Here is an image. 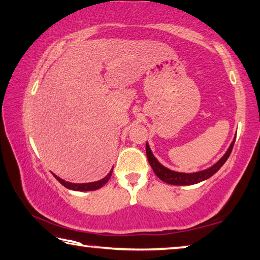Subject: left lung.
<instances>
[{
    "instance_id": "obj_1",
    "label": "left lung",
    "mask_w": 260,
    "mask_h": 260,
    "mask_svg": "<svg viewBox=\"0 0 260 260\" xmlns=\"http://www.w3.org/2000/svg\"><path fill=\"white\" fill-rule=\"evenodd\" d=\"M236 139V138H235ZM235 140L232 142V145L228 148V150L225 151V154L222 156V157L217 160V162L212 166L211 168L206 169V170L203 171H198V172H193V174H184V172H177V171H172L170 169H168L166 167H163L160 164L154 155L149 148V145H146V152H147V157L148 160H149L150 167L154 170L155 175L158 177L160 180H163L164 183L171 184V185H193V184H198L203 180L208 179L209 177H212L216 171H219V169L223 166L225 163V160L228 159V157L232 154L233 147H234Z\"/></svg>"
}]
</instances>
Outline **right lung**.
Masks as SVG:
<instances>
[{"instance_id":"add662e5","label":"right lung","mask_w":260,"mask_h":260,"mask_svg":"<svg viewBox=\"0 0 260 260\" xmlns=\"http://www.w3.org/2000/svg\"><path fill=\"white\" fill-rule=\"evenodd\" d=\"M112 171L113 169H111V171L109 172L108 176H105L104 178L101 179V180H97V182H92V183H82V184H76V183H69V182H66V180L61 179L60 177H57L55 175H53L55 177V178L59 180V182L63 185L64 187H67L69 189H74V191H81V192H84V191H94V189H98L101 188L102 186H104V185L109 182V179L111 178V176H112Z\"/></svg>"}]
</instances>
